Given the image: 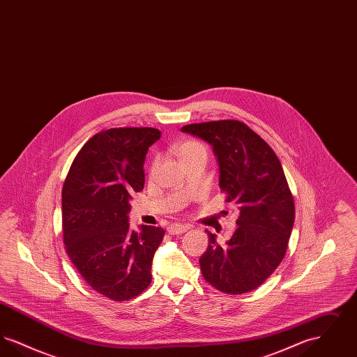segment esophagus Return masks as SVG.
Segmentation results:
<instances>
[{
  "label": "esophagus",
  "mask_w": 357,
  "mask_h": 357,
  "mask_svg": "<svg viewBox=\"0 0 357 357\" xmlns=\"http://www.w3.org/2000/svg\"><path fill=\"white\" fill-rule=\"evenodd\" d=\"M191 226L190 225H181V223H172L169 226V229H167V231L170 233V234H174V236H176V234H182V233H185L187 231L188 229H190Z\"/></svg>",
  "instance_id": "esophagus-1"
}]
</instances>
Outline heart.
Listing matches in <instances>:
<instances>
[{"label":"heart","instance_id":"heart-1","mask_svg":"<svg viewBox=\"0 0 357 357\" xmlns=\"http://www.w3.org/2000/svg\"><path fill=\"white\" fill-rule=\"evenodd\" d=\"M199 151H204V147H202L199 143H195V142H185V143H182V144L178 147L176 153H178L179 159H183L187 155L199 153Z\"/></svg>","mask_w":357,"mask_h":357}]
</instances>
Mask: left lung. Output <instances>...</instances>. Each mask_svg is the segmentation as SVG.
I'll return each mask as SVG.
<instances>
[{
	"instance_id": "left-lung-1",
	"label": "left lung",
	"mask_w": 357,
	"mask_h": 357,
	"mask_svg": "<svg viewBox=\"0 0 357 357\" xmlns=\"http://www.w3.org/2000/svg\"><path fill=\"white\" fill-rule=\"evenodd\" d=\"M182 132L213 147L220 187L238 206V227L226 245L208 234L199 258L204 280L229 294L258 288L281 264L294 223V202L269 144L238 120L187 124Z\"/></svg>"
}]
</instances>
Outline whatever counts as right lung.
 Returning <instances> with one entry per match:
<instances>
[{
    "label": "right lung",
    "mask_w": 357,
    "mask_h": 357,
    "mask_svg": "<svg viewBox=\"0 0 357 357\" xmlns=\"http://www.w3.org/2000/svg\"><path fill=\"white\" fill-rule=\"evenodd\" d=\"M156 128H111L92 136L75 158L63 187L66 250L85 282L112 301L134 298L153 280V255L165 230L130 229L131 194L144 187Z\"/></svg>",
    "instance_id": "1"
}]
</instances>
